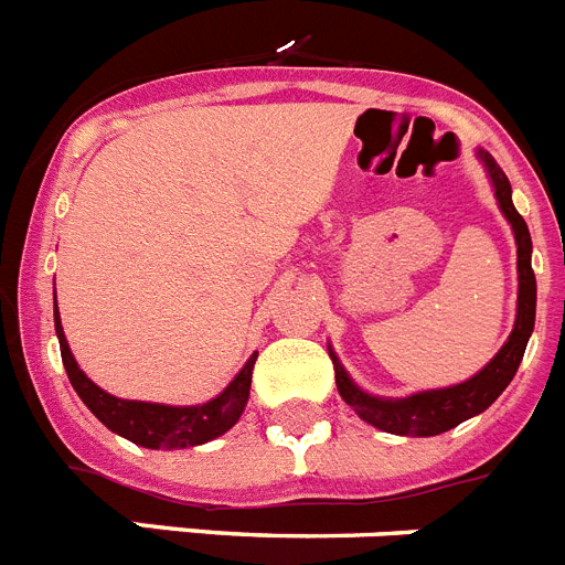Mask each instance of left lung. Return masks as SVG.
Returning a JSON list of instances; mask_svg holds the SVG:
<instances>
[{"label": "left lung", "instance_id": "obj_1", "mask_svg": "<svg viewBox=\"0 0 565 565\" xmlns=\"http://www.w3.org/2000/svg\"><path fill=\"white\" fill-rule=\"evenodd\" d=\"M480 159L487 164L489 175H492L494 195L500 201V210L509 218L514 230V242H518V318H514V330L509 341L503 343V350L489 361L483 370L475 377L463 381L458 386H446V390H431L409 395V398L386 401L366 395L364 390H358L350 381L347 370L341 366L335 355L330 352L332 366H335V384L341 398L358 412V418H364L366 424L377 426V429L392 431V435H406V438H429V435H440V431L452 429V426L463 424L466 418H472L478 412L494 404L500 392L507 390L509 381L518 372L523 352H526L529 335L534 330V303H537V284H534L532 273V235H529L523 215L514 210L512 204V184H509L507 173L500 170L498 161L489 153L480 150Z\"/></svg>", "mask_w": 565, "mask_h": 565}]
</instances>
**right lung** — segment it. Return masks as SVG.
<instances>
[{
  "label": "right lung",
  "mask_w": 565,
  "mask_h": 565,
  "mask_svg": "<svg viewBox=\"0 0 565 565\" xmlns=\"http://www.w3.org/2000/svg\"><path fill=\"white\" fill-rule=\"evenodd\" d=\"M56 335L58 350H62V364H65L67 377H71L73 390L87 409L102 420L110 431L121 435V438L134 440V444L147 446V449H184V446H199L207 440L218 438L235 420L242 418L244 406L249 398V384H253V355L244 364V370L235 375L233 384L218 395V398L207 401L201 406H164V404H145V401H121L107 395L105 390L93 384L85 372L78 370L76 358H73L67 338L62 332V321H58L56 310Z\"/></svg>",
  "instance_id": "right-lung-1"
}]
</instances>
